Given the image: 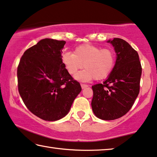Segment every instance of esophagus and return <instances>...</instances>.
<instances>
[{"label":"esophagus","instance_id":"34e87169","mask_svg":"<svg viewBox=\"0 0 157 157\" xmlns=\"http://www.w3.org/2000/svg\"><path fill=\"white\" fill-rule=\"evenodd\" d=\"M81 86L82 89H84L88 87V85H86V84H83V83H81Z\"/></svg>","mask_w":157,"mask_h":157}]
</instances>
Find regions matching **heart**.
<instances>
[{"label":"heart","instance_id":"1","mask_svg":"<svg viewBox=\"0 0 157 157\" xmlns=\"http://www.w3.org/2000/svg\"><path fill=\"white\" fill-rule=\"evenodd\" d=\"M62 62L71 75L79 72L75 78L79 81H89L95 78L102 80L109 75L115 64V55L112 50L97 45L84 43L77 46L74 53L65 52L62 56Z\"/></svg>","mask_w":157,"mask_h":157}]
</instances>
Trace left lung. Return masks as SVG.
Returning <instances> with one entry per match:
<instances>
[{"label": "left lung", "mask_w": 157, "mask_h": 157, "mask_svg": "<svg viewBox=\"0 0 157 157\" xmlns=\"http://www.w3.org/2000/svg\"><path fill=\"white\" fill-rule=\"evenodd\" d=\"M114 47L117 57L107 80L92 86L93 113L102 120H114L131 109L140 92L142 67L139 55L126 40H108Z\"/></svg>", "instance_id": "1"}]
</instances>
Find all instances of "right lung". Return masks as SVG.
Listing matches in <instances>:
<instances>
[{"mask_svg":"<svg viewBox=\"0 0 157 157\" xmlns=\"http://www.w3.org/2000/svg\"><path fill=\"white\" fill-rule=\"evenodd\" d=\"M66 42L40 40L26 50L17 67L18 90L28 109L48 121L65 117L81 91L62 62Z\"/></svg>","mask_w":157,"mask_h":157,"instance_id":"right-lung-1","label":"right lung"}]
</instances>
